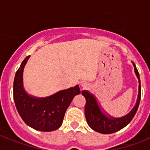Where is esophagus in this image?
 Segmentation results:
<instances>
[{"label": "esophagus", "instance_id": "1", "mask_svg": "<svg viewBox=\"0 0 150 150\" xmlns=\"http://www.w3.org/2000/svg\"><path fill=\"white\" fill-rule=\"evenodd\" d=\"M80 86H81L83 88H86V87L88 86V84H87V83H86V82H81V83H80Z\"/></svg>", "mask_w": 150, "mask_h": 150}]
</instances>
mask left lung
<instances>
[{"label": "left lung", "instance_id": "8db88e82", "mask_svg": "<svg viewBox=\"0 0 150 150\" xmlns=\"http://www.w3.org/2000/svg\"><path fill=\"white\" fill-rule=\"evenodd\" d=\"M134 70L138 79V94L135 105L132 110L128 114L125 115L122 117H113L107 113L101 107L98 100L95 95L89 92L87 90H83L82 95L86 98V104L85 107V114L88 125L91 129L100 134H112L118 132L122 128H125L127 125L132 120L135 113L138 109L139 104L140 101L141 95V87H140V79L138 71L135 64L132 62Z\"/></svg>", "mask_w": 150, "mask_h": 150}]
</instances>
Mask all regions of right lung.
Wrapping results in <instances>:
<instances>
[{"instance_id": "1", "label": "right lung", "mask_w": 150, "mask_h": 150, "mask_svg": "<svg viewBox=\"0 0 150 150\" xmlns=\"http://www.w3.org/2000/svg\"><path fill=\"white\" fill-rule=\"evenodd\" d=\"M30 55L16 71L13 83V98L18 113L30 128L40 132H52L60 128L67 107L80 93L78 85L61 90L48 97L38 98L29 95L23 86V71Z\"/></svg>"}]
</instances>
